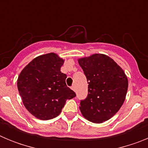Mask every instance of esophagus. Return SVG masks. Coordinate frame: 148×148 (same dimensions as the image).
I'll use <instances>...</instances> for the list:
<instances>
[{
    "instance_id": "1",
    "label": "esophagus",
    "mask_w": 148,
    "mask_h": 148,
    "mask_svg": "<svg viewBox=\"0 0 148 148\" xmlns=\"http://www.w3.org/2000/svg\"><path fill=\"white\" fill-rule=\"evenodd\" d=\"M71 89L73 90V91H75V86H72Z\"/></svg>"
}]
</instances>
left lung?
Masks as SVG:
<instances>
[{
    "label": "left lung",
    "instance_id": "obj_1",
    "mask_svg": "<svg viewBox=\"0 0 148 148\" xmlns=\"http://www.w3.org/2000/svg\"><path fill=\"white\" fill-rule=\"evenodd\" d=\"M88 82V94L81 100L84 118L101 123L112 118L125 101L128 81L123 70L112 58L94 54L78 60Z\"/></svg>",
    "mask_w": 148,
    "mask_h": 148
}]
</instances>
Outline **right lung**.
I'll return each mask as SVG.
<instances>
[{"label":"right lung","instance_id":"add662e5","mask_svg":"<svg viewBox=\"0 0 148 148\" xmlns=\"http://www.w3.org/2000/svg\"><path fill=\"white\" fill-rule=\"evenodd\" d=\"M63 59L55 53L40 56L24 67L18 79V89L27 110L40 120L58 116L66 101L76 96L66 84L61 72Z\"/></svg>","mask_w":148,"mask_h":148}]
</instances>
